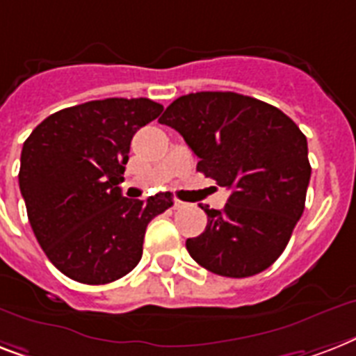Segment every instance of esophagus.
<instances>
[{"label":"esophagus","mask_w":356,"mask_h":356,"mask_svg":"<svg viewBox=\"0 0 356 356\" xmlns=\"http://www.w3.org/2000/svg\"><path fill=\"white\" fill-rule=\"evenodd\" d=\"M173 208H175V210H181V208H186V203H183V201L175 199V201H173Z\"/></svg>","instance_id":"obj_1"}]
</instances>
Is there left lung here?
Returning a JSON list of instances; mask_svg holds the SVG:
<instances>
[{
	"instance_id": "1",
	"label": "left lung",
	"mask_w": 356,
	"mask_h": 356,
	"mask_svg": "<svg viewBox=\"0 0 356 356\" xmlns=\"http://www.w3.org/2000/svg\"><path fill=\"white\" fill-rule=\"evenodd\" d=\"M159 122L183 135L199 172L230 190L223 210L201 204L208 223L186 239L190 256L227 278L270 267L305 208L311 164L298 126L270 104L232 91L179 97Z\"/></svg>"
}]
</instances>
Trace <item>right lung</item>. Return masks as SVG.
Returning a JSON list of instances; mask_svg holds the SVG:
<instances>
[{
  "label": "right lung",
  "instance_id": "obj_1",
  "mask_svg": "<svg viewBox=\"0 0 356 356\" xmlns=\"http://www.w3.org/2000/svg\"><path fill=\"white\" fill-rule=\"evenodd\" d=\"M149 98H106L65 108L23 143L19 190L38 243L74 282L104 285L143 258L146 227L172 193L124 197L118 184L133 135L161 115Z\"/></svg>",
  "mask_w": 356,
  "mask_h": 356
}]
</instances>
